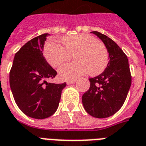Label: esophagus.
<instances>
[{"label":"esophagus","mask_w":146,"mask_h":146,"mask_svg":"<svg viewBox=\"0 0 146 146\" xmlns=\"http://www.w3.org/2000/svg\"><path fill=\"white\" fill-rule=\"evenodd\" d=\"M75 82H76V80H70V81H66V84H67L68 85H70V84H74Z\"/></svg>","instance_id":"esophagus-1"}]
</instances>
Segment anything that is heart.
I'll use <instances>...</instances> for the list:
<instances>
[{
  "mask_svg": "<svg viewBox=\"0 0 146 146\" xmlns=\"http://www.w3.org/2000/svg\"><path fill=\"white\" fill-rule=\"evenodd\" d=\"M64 46L56 42H49L45 47V57L52 67L57 68L74 55L76 62L66 64L59 70V76L63 80H73L90 71L97 76L104 71L108 64L109 55L106 46L95 37L79 34L62 38Z\"/></svg>",
  "mask_w": 146,
  "mask_h": 146,
  "instance_id": "b5f03b06",
  "label": "heart"
}]
</instances>
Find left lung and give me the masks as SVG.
Listing matches in <instances>:
<instances>
[{
    "instance_id": "8db88e82",
    "label": "left lung",
    "mask_w": 146,
    "mask_h": 146,
    "mask_svg": "<svg viewBox=\"0 0 146 146\" xmlns=\"http://www.w3.org/2000/svg\"><path fill=\"white\" fill-rule=\"evenodd\" d=\"M106 46L109 62L103 73L90 78V87L82 97L85 111L93 117L104 118L122 107L131 84L128 58L122 49L105 35L92 32Z\"/></svg>"
}]
</instances>
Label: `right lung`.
Here are the masks:
<instances>
[{
	"label": "right lung",
	"mask_w": 146,
	"mask_h": 146,
	"mask_svg": "<svg viewBox=\"0 0 146 146\" xmlns=\"http://www.w3.org/2000/svg\"><path fill=\"white\" fill-rule=\"evenodd\" d=\"M48 33L38 35L25 43L15 54L10 71V87L14 99L24 114L35 119L50 117L56 111L63 84L48 83L56 71L43 56Z\"/></svg>",
	"instance_id": "add662e5"
}]
</instances>
